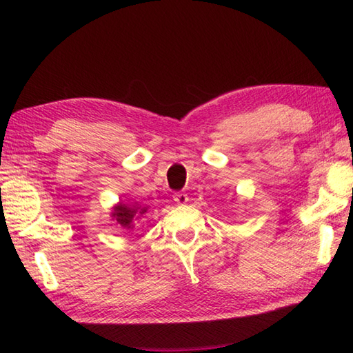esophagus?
<instances>
[{"instance_id": "esophagus-1", "label": "esophagus", "mask_w": 353, "mask_h": 353, "mask_svg": "<svg viewBox=\"0 0 353 353\" xmlns=\"http://www.w3.org/2000/svg\"><path fill=\"white\" fill-rule=\"evenodd\" d=\"M172 199H174L176 203H177V205H181V206H183V205L188 203V200H190L188 194H185V192H176L174 196H172Z\"/></svg>"}]
</instances>
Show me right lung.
Segmentation results:
<instances>
[{"instance_id": "right-lung-1", "label": "right lung", "mask_w": 353, "mask_h": 353, "mask_svg": "<svg viewBox=\"0 0 353 353\" xmlns=\"http://www.w3.org/2000/svg\"><path fill=\"white\" fill-rule=\"evenodd\" d=\"M148 211V206H141L138 201H132V203H123L119 201L114 208H112L110 216L112 220L117 223L124 230H132L142 216Z\"/></svg>"}]
</instances>
